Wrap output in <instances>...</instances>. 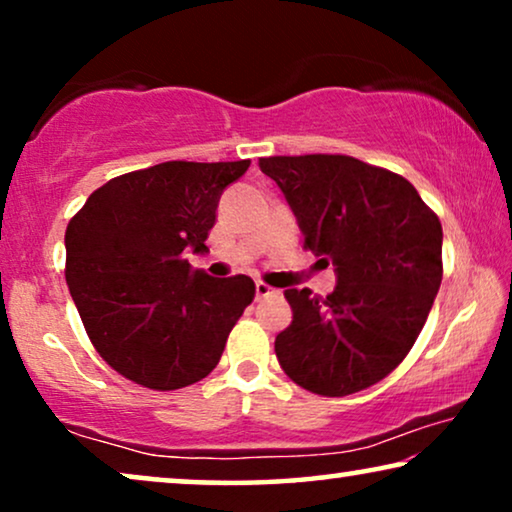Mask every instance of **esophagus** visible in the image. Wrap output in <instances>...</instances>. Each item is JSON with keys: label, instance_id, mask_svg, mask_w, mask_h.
I'll return each instance as SVG.
<instances>
[{"label": "esophagus", "instance_id": "esophagus-1", "mask_svg": "<svg viewBox=\"0 0 512 512\" xmlns=\"http://www.w3.org/2000/svg\"><path fill=\"white\" fill-rule=\"evenodd\" d=\"M270 293H275V289H272V286H268L265 282H256V296L258 298L270 296Z\"/></svg>", "mask_w": 512, "mask_h": 512}]
</instances>
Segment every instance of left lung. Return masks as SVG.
Masks as SVG:
<instances>
[{
  "label": "left lung",
  "mask_w": 512,
  "mask_h": 512,
  "mask_svg": "<svg viewBox=\"0 0 512 512\" xmlns=\"http://www.w3.org/2000/svg\"><path fill=\"white\" fill-rule=\"evenodd\" d=\"M305 247L335 268L326 298L286 289L293 321L275 340L298 387L347 396L387 377L426 324L443 279V228L415 186L352 156H272Z\"/></svg>",
  "instance_id": "8db88e82"
}]
</instances>
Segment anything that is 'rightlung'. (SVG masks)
I'll list each match as a JSON object with an SVG mask.
<instances>
[{
    "label": "right lung",
    "instance_id": "obj_1",
    "mask_svg": "<svg viewBox=\"0 0 512 512\" xmlns=\"http://www.w3.org/2000/svg\"><path fill=\"white\" fill-rule=\"evenodd\" d=\"M247 170L249 160H170L107 181L69 221V293L116 373L172 391L216 368L256 286L247 275L209 277L184 254L209 251L221 193Z\"/></svg>",
    "mask_w": 512,
    "mask_h": 512
}]
</instances>
